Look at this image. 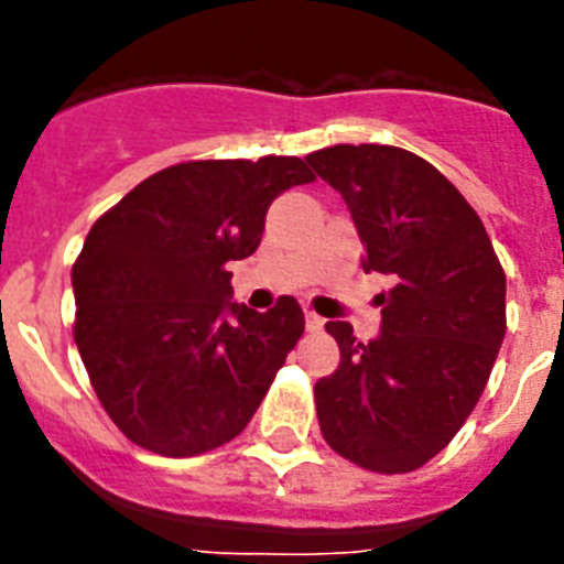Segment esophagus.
<instances>
[{"instance_id":"34e87169","label":"esophagus","mask_w":564,"mask_h":564,"mask_svg":"<svg viewBox=\"0 0 564 564\" xmlns=\"http://www.w3.org/2000/svg\"><path fill=\"white\" fill-rule=\"evenodd\" d=\"M305 327L311 333H318V330H322V327H325V318L316 316V313H313V311H307L305 313Z\"/></svg>"}]
</instances>
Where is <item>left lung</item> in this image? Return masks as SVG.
<instances>
[{
  "mask_svg": "<svg viewBox=\"0 0 564 564\" xmlns=\"http://www.w3.org/2000/svg\"><path fill=\"white\" fill-rule=\"evenodd\" d=\"M344 197L364 271L387 273L381 336L327 322L341 361L313 387L327 446L378 475H406L449 446L480 401L506 336V271L482 220L430 161L381 143L307 154Z\"/></svg>",
  "mask_w": 564,
  "mask_h": 564,
  "instance_id": "1",
  "label": "left lung"
}]
</instances>
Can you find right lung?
Returning a JSON list of instances; mask_svg holds the SVG:
<instances>
[{
	"label": "right lung",
	"instance_id": "1",
	"mask_svg": "<svg viewBox=\"0 0 564 564\" xmlns=\"http://www.w3.org/2000/svg\"><path fill=\"white\" fill-rule=\"evenodd\" d=\"M299 158L174 163L89 228L73 265L78 352L112 423L141 449L194 457L246 430L305 313L228 302L276 194L311 183Z\"/></svg>",
	"mask_w": 564,
	"mask_h": 564
}]
</instances>
